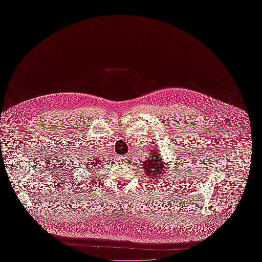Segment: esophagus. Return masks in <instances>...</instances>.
<instances>
[{"instance_id": "34e87169", "label": "esophagus", "mask_w": 262, "mask_h": 262, "mask_svg": "<svg viewBox=\"0 0 262 262\" xmlns=\"http://www.w3.org/2000/svg\"><path fill=\"white\" fill-rule=\"evenodd\" d=\"M119 160H120V163H122V164H125V163L128 161V157H126V156H123V157H120V158H119Z\"/></svg>"}]
</instances>
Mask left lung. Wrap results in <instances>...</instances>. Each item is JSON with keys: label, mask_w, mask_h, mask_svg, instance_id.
<instances>
[{"label": "left lung", "mask_w": 262, "mask_h": 262, "mask_svg": "<svg viewBox=\"0 0 262 262\" xmlns=\"http://www.w3.org/2000/svg\"><path fill=\"white\" fill-rule=\"evenodd\" d=\"M150 158L142 164L143 169L145 170L144 173L146 176H148V178H151L150 180L154 179V181H159L158 179H161V177H164L166 173L165 162L163 161L161 155L156 151V149L153 148L150 150Z\"/></svg>", "instance_id": "1"}]
</instances>
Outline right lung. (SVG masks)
<instances>
[{"instance_id": "1", "label": "right lung", "mask_w": 262, "mask_h": 262, "mask_svg": "<svg viewBox=\"0 0 262 262\" xmlns=\"http://www.w3.org/2000/svg\"><path fill=\"white\" fill-rule=\"evenodd\" d=\"M100 163H101V161H100L99 159H97V158H93V160H90L89 159V162H88V164H86V166H88V168L90 169H97V167H99Z\"/></svg>"}]
</instances>
